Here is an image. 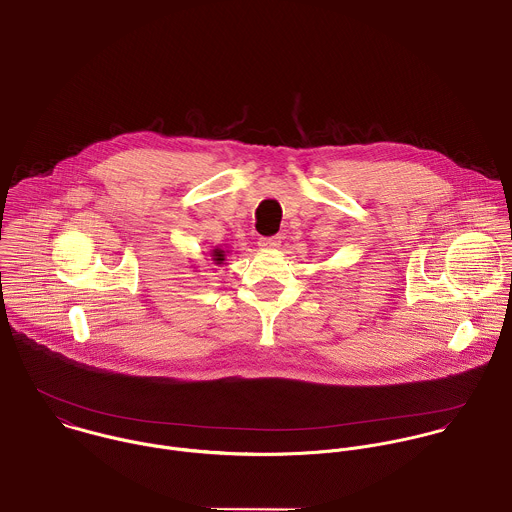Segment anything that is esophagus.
Returning a JSON list of instances; mask_svg holds the SVG:
<instances>
[{
    "label": "esophagus",
    "instance_id": "esophagus-1",
    "mask_svg": "<svg viewBox=\"0 0 512 512\" xmlns=\"http://www.w3.org/2000/svg\"><path fill=\"white\" fill-rule=\"evenodd\" d=\"M280 242H282V236H264V238H260V246L262 248H266V250H272V248H278L280 246Z\"/></svg>",
    "mask_w": 512,
    "mask_h": 512
}]
</instances>
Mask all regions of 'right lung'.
I'll return each mask as SVG.
<instances>
[{"mask_svg":"<svg viewBox=\"0 0 512 512\" xmlns=\"http://www.w3.org/2000/svg\"><path fill=\"white\" fill-rule=\"evenodd\" d=\"M224 250H214V262L216 264H222V260H224V254H222Z\"/></svg>","mask_w":512,"mask_h":512,"instance_id":"obj_1","label":"right lung"}]
</instances>
